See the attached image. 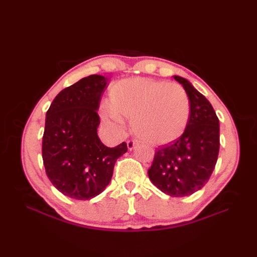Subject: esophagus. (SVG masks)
I'll use <instances>...</instances> for the list:
<instances>
[{
    "instance_id": "obj_1",
    "label": "esophagus",
    "mask_w": 257,
    "mask_h": 257,
    "mask_svg": "<svg viewBox=\"0 0 257 257\" xmlns=\"http://www.w3.org/2000/svg\"><path fill=\"white\" fill-rule=\"evenodd\" d=\"M136 145H137V141H136V140H128V141H127V147H128V149H129L130 151L135 149Z\"/></svg>"
}]
</instances>
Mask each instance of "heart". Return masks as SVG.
<instances>
[{"instance_id":"1","label":"heart","mask_w":257,"mask_h":257,"mask_svg":"<svg viewBox=\"0 0 257 257\" xmlns=\"http://www.w3.org/2000/svg\"><path fill=\"white\" fill-rule=\"evenodd\" d=\"M187 91L177 84L144 77L114 83L109 103L100 110L102 122L120 130L122 117L132 119V129L147 144L161 146L176 141L184 134L190 119Z\"/></svg>"}]
</instances>
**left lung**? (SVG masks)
Returning a JSON list of instances; mask_svg holds the SVG:
<instances>
[{
	"label": "left lung",
	"mask_w": 257,
	"mask_h": 257,
	"mask_svg": "<svg viewBox=\"0 0 257 257\" xmlns=\"http://www.w3.org/2000/svg\"><path fill=\"white\" fill-rule=\"evenodd\" d=\"M190 100L184 134L157 149L148 170L150 181L170 196H187L202 189L214 170L220 150V121L210 101L188 79L173 76Z\"/></svg>",
	"instance_id": "1"
}]
</instances>
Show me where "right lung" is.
<instances>
[{"label": "right lung", "instance_id": "obj_1", "mask_svg": "<svg viewBox=\"0 0 257 257\" xmlns=\"http://www.w3.org/2000/svg\"><path fill=\"white\" fill-rule=\"evenodd\" d=\"M109 78L90 75L63 89L46 112L42 155L48 179L64 195L90 200L110 182L124 143L113 148L97 134L98 108Z\"/></svg>", "mask_w": 257, "mask_h": 257}]
</instances>
